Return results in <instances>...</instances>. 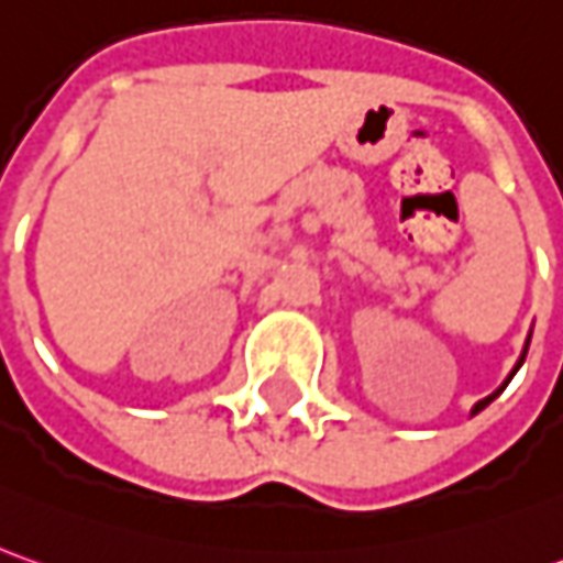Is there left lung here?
<instances>
[{
  "label": "left lung",
  "mask_w": 563,
  "mask_h": 563,
  "mask_svg": "<svg viewBox=\"0 0 563 563\" xmlns=\"http://www.w3.org/2000/svg\"><path fill=\"white\" fill-rule=\"evenodd\" d=\"M530 336H533V333H530ZM530 336H527V342H523V352H520V358H517V364H514V371H511V374H508V379H505V383H501V386L495 389L493 396L479 398V401H476L474 408H471V415H479V411H483V408H486V405H489V401H493L495 396H501V389H505V386L511 383V377H514V374H517V371H520V364H523V358H527V349H530Z\"/></svg>",
  "instance_id": "left-lung-1"
}]
</instances>
